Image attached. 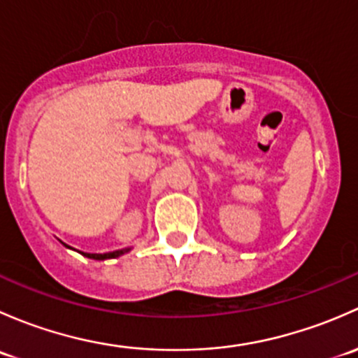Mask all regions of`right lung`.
I'll use <instances>...</instances> for the list:
<instances>
[{
  "mask_svg": "<svg viewBox=\"0 0 358 358\" xmlns=\"http://www.w3.org/2000/svg\"><path fill=\"white\" fill-rule=\"evenodd\" d=\"M131 248H124V250H117V252H108V253H83L84 257H87V259H93V260H106V259H117V257L124 255V253H127Z\"/></svg>",
  "mask_w": 358,
  "mask_h": 358,
  "instance_id": "right-lung-1",
  "label": "right lung"
}]
</instances>
